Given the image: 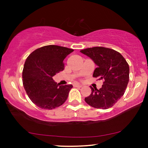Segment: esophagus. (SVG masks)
I'll return each mask as SVG.
<instances>
[{
	"label": "esophagus",
	"instance_id": "esophagus-1",
	"mask_svg": "<svg viewBox=\"0 0 148 148\" xmlns=\"http://www.w3.org/2000/svg\"><path fill=\"white\" fill-rule=\"evenodd\" d=\"M73 86L74 87H76V88H82V86H81V85H79V84H74L73 85Z\"/></svg>",
	"mask_w": 148,
	"mask_h": 148
}]
</instances>
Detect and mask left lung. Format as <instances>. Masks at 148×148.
Here are the masks:
<instances>
[{"mask_svg": "<svg viewBox=\"0 0 148 148\" xmlns=\"http://www.w3.org/2000/svg\"><path fill=\"white\" fill-rule=\"evenodd\" d=\"M98 66L93 77L103 79L102 88L92 89L85 101L96 108L108 109L124 95L129 80V66L125 58L116 50L105 47L88 48L80 50Z\"/></svg>", "mask_w": 148, "mask_h": 148, "instance_id": "8db88e82", "label": "left lung"}]
</instances>
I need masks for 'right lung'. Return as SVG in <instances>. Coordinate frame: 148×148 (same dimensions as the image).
<instances>
[{
  "label": "right lung",
  "instance_id": "obj_1",
  "mask_svg": "<svg viewBox=\"0 0 148 148\" xmlns=\"http://www.w3.org/2000/svg\"><path fill=\"white\" fill-rule=\"evenodd\" d=\"M73 50L48 45L34 50L24 64L23 85L28 97L42 109L52 110L61 106L68 98L72 85L60 86L52 79L64 70L63 60Z\"/></svg>",
  "mask_w": 148,
  "mask_h": 148
}]
</instances>
